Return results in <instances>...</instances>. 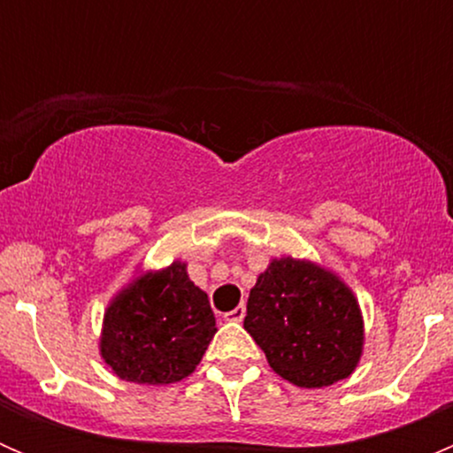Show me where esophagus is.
<instances>
[{"label":"esophagus","instance_id":"esophagus-1","mask_svg":"<svg viewBox=\"0 0 453 453\" xmlns=\"http://www.w3.org/2000/svg\"><path fill=\"white\" fill-rule=\"evenodd\" d=\"M223 318H226L227 322H241V319L245 318V304H239V307L232 309V311H227Z\"/></svg>","mask_w":453,"mask_h":453}]
</instances>
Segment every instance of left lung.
<instances>
[{
  "label": "left lung",
  "mask_w": 453,
  "mask_h": 453,
  "mask_svg": "<svg viewBox=\"0 0 453 453\" xmlns=\"http://www.w3.org/2000/svg\"><path fill=\"white\" fill-rule=\"evenodd\" d=\"M243 326L273 372L298 388L350 377L364 353V318L353 289L307 258H272L250 291Z\"/></svg>",
  "instance_id": "1"
}]
</instances>
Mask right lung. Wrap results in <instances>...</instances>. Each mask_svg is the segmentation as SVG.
<instances>
[{
    "label": "right lung",
    "mask_w": 453,
    "mask_h": 453,
    "mask_svg": "<svg viewBox=\"0 0 453 453\" xmlns=\"http://www.w3.org/2000/svg\"><path fill=\"white\" fill-rule=\"evenodd\" d=\"M217 333L208 294L188 278L186 263L138 272L109 303L100 357L125 381L166 386L195 372Z\"/></svg>",
    "instance_id": "1"
}]
</instances>
